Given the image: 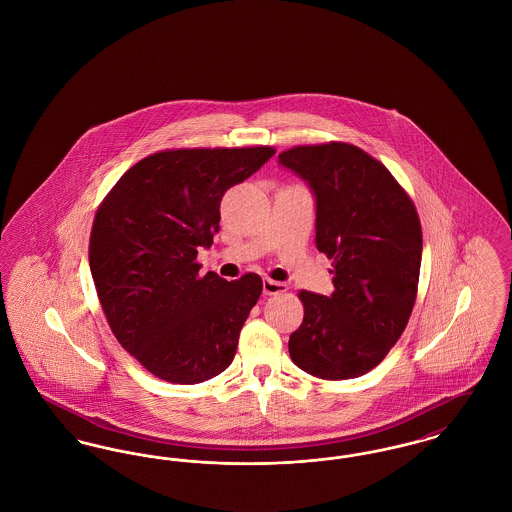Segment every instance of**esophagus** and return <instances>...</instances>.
Listing matches in <instances>:
<instances>
[{"label": "esophagus", "instance_id": "1", "mask_svg": "<svg viewBox=\"0 0 512 512\" xmlns=\"http://www.w3.org/2000/svg\"><path fill=\"white\" fill-rule=\"evenodd\" d=\"M287 291V285L281 283V281H273L266 277L264 279V295H279V293H285Z\"/></svg>", "mask_w": 512, "mask_h": 512}]
</instances>
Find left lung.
<instances>
[{"label": "left lung", "instance_id": "8db88e82", "mask_svg": "<svg viewBox=\"0 0 512 512\" xmlns=\"http://www.w3.org/2000/svg\"><path fill=\"white\" fill-rule=\"evenodd\" d=\"M316 194V244L333 260L331 296L300 291L304 320L289 339L296 366L320 379L374 370L403 335L422 262V225L391 171L347 142L279 154Z\"/></svg>", "mask_w": 512, "mask_h": 512}]
</instances>
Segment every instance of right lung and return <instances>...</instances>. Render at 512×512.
<instances>
[{"mask_svg": "<svg viewBox=\"0 0 512 512\" xmlns=\"http://www.w3.org/2000/svg\"><path fill=\"white\" fill-rule=\"evenodd\" d=\"M275 154L271 146L162 150L109 190L92 223L88 260L109 327L156 377L194 385L235 358L262 277L200 275V246L219 231L225 190Z\"/></svg>", "mask_w": 512, "mask_h": 512, "instance_id": "obj_1", "label": "right lung"}]
</instances>
